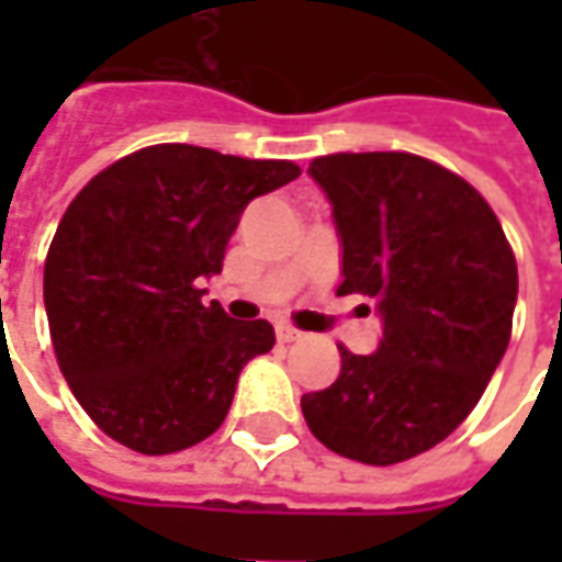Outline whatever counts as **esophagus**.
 Returning <instances> with one entry per match:
<instances>
[{
    "label": "esophagus",
    "instance_id": "34e87169",
    "mask_svg": "<svg viewBox=\"0 0 562 562\" xmlns=\"http://www.w3.org/2000/svg\"><path fill=\"white\" fill-rule=\"evenodd\" d=\"M277 340L280 342L301 340V330L292 328V325H285V322H277Z\"/></svg>",
    "mask_w": 562,
    "mask_h": 562
}]
</instances>
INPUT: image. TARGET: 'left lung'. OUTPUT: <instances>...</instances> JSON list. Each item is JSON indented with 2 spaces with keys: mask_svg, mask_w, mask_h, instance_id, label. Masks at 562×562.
I'll return each mask as SVG.
<instances>
[{
  "mask_svg": "<svg viewBox=\"0 0 562 562\" xmlns=\"http://www.w3.org/2000/svg\"><path fill=\"white\" fill-rule=\"evenodd\" d=\"M342 249L337 294L376 297V352L340 346V376L301 397L310 430L342 458L391 467L442 442L506 355L518 265L494 210L413 153L310 161Z\"/></svg>",
  "mask_w": 562,
  "mask_h": 562,
  "instance_id": "1",
  "label": "left lung"
}]
</instances>
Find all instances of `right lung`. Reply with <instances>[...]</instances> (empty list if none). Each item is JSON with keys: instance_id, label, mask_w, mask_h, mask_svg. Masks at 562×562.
Wrapping results in <instances>:
<instances>
[{"instance_id": "1", "label": "right lung", "mask_w": 562, "mask_h": 562, "mask_svg": "<svg viewBox=\"0 0 562 562\" xmlns=\"http://www.w3.org/2000/svg\"><path fill=\"white\" fill-rule=\"evenodd\" d=\"M294 161L156 144L95 173L54 234L44 310L83 413L120 446L171 454L220 430L237 376L273 349L265 318L201 304L246 204Z\"/></svg>"}]
</instances>
